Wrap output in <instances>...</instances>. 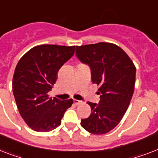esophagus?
Here are the masks:
<instances>
[{"label":"esophagus","mask_w":158,"mask_h":158,"mask_svg":"<svg viewBox=\"0 0 158 158\" xmlns=\"http://www.w3.org/2000/svg\"><path fill=\"white\" fill-rule=\"evenodd\" d=\"M74 103H75V105H79V104H83V101H79V100H76V99H74Z\"/></svg>","instance_id":"obj_1"}]
</instances>
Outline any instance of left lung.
Returning <instances> with one entry per match:
<instances>
[{"label":"left lung","mask_w":158,"mask_h":158,"mask_svg":"<svg viewBox=\"0 0 158 158\" xmlns=\"http://www.w3.org/2000/svg\"><path fill=\"white\" fill-rule=\"evenodd\" d=\"M77 57L91 68L92 81L99 86V104L88 102L90 116L81 126L94 135L108 133L120 123L134 92L135 66L120 47L101 42L76 46Z\"/></svg>","instance_id":"1"}]
</instances>
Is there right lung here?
Wrapping results in <instances>:
<instances>
[{
  "label": "right lung",
  "mask_w": 158,
  "mask_h": 158,
  "mask_svg": "<svg viewBox=\"0 0 158 158\" xmlns=\"http://www.w3.org/2000/svg\"><path fill=\"white\" fill-rule=\"evenodd\" d=\"M75 53V46L42 44L21 57L13 77V93L19 114L33 131L47 132L60 126L73 100L49 97L63 64Z\"/></svg>",
  "instance_id": "obj_1"
}]
</instances>
